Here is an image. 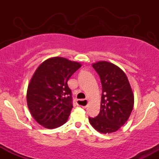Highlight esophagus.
<instances>
[{
    "mask_svg": "<svg viewBox=\"0 0 159 159\" xmlns=\"http://www.w3.org/2000/svg\"><path fill=\"white\" fill-rule=\"evenodd\" d=\"M88 103H89V101L87 98H85V99L84 100H78L77 101V104L78 106L84 107V108H86V107H87Z\"/></svg>",
    "mask_w": 159,
    "mask_h": 159,
    "instance_id": "obj_1",
    "label": "esophagus"
}]
</instances>
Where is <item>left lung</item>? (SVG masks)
Segmentation results:
<instances>
[{
  "mask_svg": "<svg viewBox=\"0 0 159 159\" xmlns=\"http://www.w3.org/2000/svg\"><path fill=\"white\" fill-rule=\"evenodd\" d=\"M102 87L100 112L89 117L93 127L103 134L115 132L126 123L134 107V93L125 72L114 63L98 61L92 64Z\"/></svg>",
  "mask_w": 159,
  "mask_h": 159,
  "instance_id": "obj_1",
  "label": "left lung"
}]
</instances>
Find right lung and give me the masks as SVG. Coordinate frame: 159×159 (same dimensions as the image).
Returning a JSON list of instances; mask_svg holds the SVG:
<instances>
[{"mask_svg": "<svg viewBox=\"0 0 159 159\" xmlns=\"http://www.w3.org/2000/svg\"><path fill=\"white\" fill-rule=\"evenodd\" d=\"M81 64L61 57L48 58L33 75L27 103L34 120L46 129L63 125L72 111V92L67 81Z\"/></svg>", "mask_w": 159, "mask_h": 159, "instance_id": "add662e5", "label": "right lung"}]
</instances>
